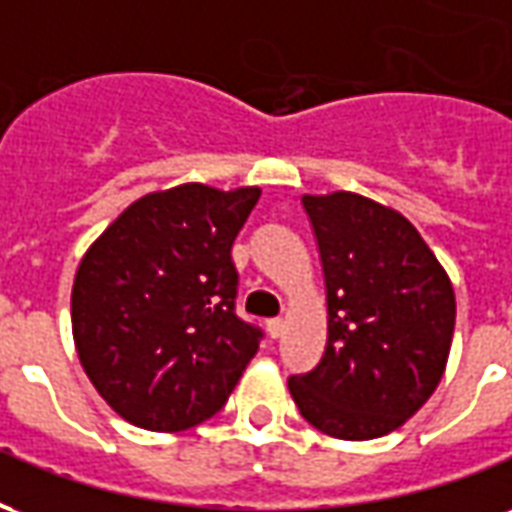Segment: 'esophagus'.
<instances>
[{
    "mask_svg": "<svg viewBox=\"0 0 512 512\" xmlns=\"http://www.w3.org/2000/svg\"><path fill=\"white\" fill-rule=\"evenodd\" d=\"M282 332H285V321H282V318H271V321H268V334L277 340V337H282Z\"/></svg>",
    "mask_w": 512,
    "mask_h": 512,
    "instance_id": "obj_1",
    "label": "esophagus"
}]
</instances>
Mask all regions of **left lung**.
<instances>
[{
    "mask_svg": "<svg viewBox=\"0 0 512 512\" xmlns=\"http://www.w3.org/2000/svg\"><path fill=\"white\" fill-rule=\"evenodd\" d=\"M321 252L329 334L321 362L288 378L301 417L365 441L414 417L444 376L455 329L450 277L392 208L334 191L304 194Z\"/></svg>",
    "mask_w": 512,
    "mask_h": 512,
    "instance_id": "obj_1",
    "label": "left lung"
}]
</instances>
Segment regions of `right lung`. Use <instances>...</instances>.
<instances>
[{"mask_svg": "<svg viewBox=\"0 0 512 512\" xmlns=\"http://www.w3.org/2000/svg\"><path fill=\"white\" fill-rule=\"evenodd\" d=\"M257 186L153 191L109 224L79 263L71 321L98 395L131 425L175 433L211 419L263 332L235 315V235Z\"/></svg>", "mask_w": 512, "mask_h": 512, "instance_id": "add662e5", "label": "right lung"}]
</instances>
